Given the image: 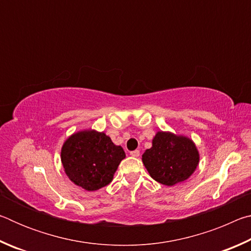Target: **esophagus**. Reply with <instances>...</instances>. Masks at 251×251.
<instances>
[{
  "mask_svg": "<svg viewBox=\"0 0 251 251\" xmlns=\"http://www.w3.org/2000/svg\"><path fill=\"white\" fill-rule=\"evenodd\" d=\"M130 156H133V157H138V156H139V151H138V150H136V151H130Z\"/></svg>",
  "mask_w": 251,
  "mask_h": 251,
  "instance_id": "obj_1",
  "label": "esophagus"
}]
</instances>
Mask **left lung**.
<instances>
[{"label": "left lung", "instance_id": "obj_1", "mask_svg": "<svg viewBox=\"0 0 251 251\" xmlns=\"http://www.w3.org/2000/svg\"><path fill=\"white\" fill-rule=\"evenodd\" d=\"M142 159L152 179L174 186L192 176L198 166L199 152L190 138L158 131Z\"/></svg>", "mask_w": 251, "mask_h": 251}]
</instances>
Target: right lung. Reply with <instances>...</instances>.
<instances>
[{"mask_svg": "<svg viewBox=\"0 0 251 251\" xmlns=\"http://www.w3.org/2000/svg\"><path fill=\"white\" fill-rule=\"evenodd\" d=\"M125 151L105 133L82 130L63 144L61 160L66 175L88 192L107 186L113 180Z\"/></svg>", "mask_w": 251, "mask_h": 251, "instance_id": "1", "label": "right lung"}]
</instances>
